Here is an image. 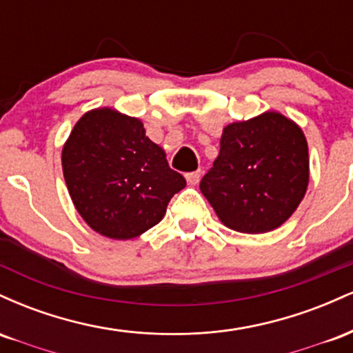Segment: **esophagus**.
Returning <instances> with one entry per match:
<instances>
[{"mask_svg":"<svg viewBox=\"0 0 353 353\" xmlns=\"http://www.w3.org/2000/svg\"><path fill=\"white\" fill-rule=\"evenodd\" d=\"M185 181L189 182L190 185H196L197 182L201 181V171H194V172H188L185 174Z\"/></svg>","mask_w":353,"mask_h":353,"instance_id":"esophagus-1","label":"esophagus"}]
</instances>
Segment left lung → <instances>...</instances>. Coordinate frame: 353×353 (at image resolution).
<instances>
[{
	"instance_id": "8db88e82",
	"label": "left lung",
	"mask_w": 353,
	"mask_h": 353,
	"mask_svg": "<svg viewBox=\"0 0 353 353\" xmlns=\"http://www.w3.org/2000/svg\"><path fill=\"white\" fill-rule=\"evenodd\" d=\"M309 148L302 129L267 111L225 125L221 151L201 190L229 229L264 234L281 228L305 196Z\"/></svg>"
}]
</instances>
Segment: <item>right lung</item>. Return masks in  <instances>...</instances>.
Listing matches in <instances>:
<instances>
[{"label": "right lung", "mask_w": 353, "mask_h": 353, "mask_svg": "<svg viewBox=\"0 0 353 353\" xmlns=\"http://www.w3.org/2000/svg\"><path fill=\"white\" fill-rule=\"evenodd\" d=\"M72 204L101 236L128 241L159 224L185 179L145 136L137 117L111 108L88 111L63 148Z\"/></svg>", "instance_id": "add662e5"}]
</instances>
